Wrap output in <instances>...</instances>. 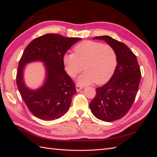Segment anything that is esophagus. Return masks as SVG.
<instances>
[{
  "mask_svg": "<svg viewBox=\"0 0 157 157\" xmlns=\"http://www.w3.org/2000/svg\"><path fill=\"white\" fill-rule=\"evenodd\" d=\"M82 86H80V85H78V84H77L76 85V90H77V92H78V91H80V90H82Z\"/></svg>",
  "mask_w": 157,
  "mask_h": 157,
  "instance_id": "esophagus-1",
  "label": "esophagus"
}]
</instances>
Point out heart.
Returning a JSON list of instances; mask_svg holds the SVG:
<instances>
[{
  "mask_svg": "<svg viewBox=\"0 0 157 157\" xmlns=\"http://www.w3.org/2000/svg\"><path fill=\"white\" fill-rule=\"evenodd\" d=\"M75 54L63 58L65 68L74 78L83 70L78 83L87 85L95 82L102 84L109 80L117 66V55L111 46L94 41H84L75 47Z\"/></svg>",
  "mask_w": 157,
  "mask_h": 157,
  "instance_id": "heart-1",
  "label": "heart"
}]
</instances>
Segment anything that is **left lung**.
Wrapping results in <instances>:
<instances>
[{
	"label": "left lung",
	"mask_w": 157,
	"mask_h": 157,
	"mask_svg": "<svg viewBox=\"0 0 157 157\" xmlns=\"http://www.w3.org/2000/svg\"><path fill=\"white\" fill-rule=\"evenodd\" d=\"M111 46L117 55V65L112 77L96 88V96L90 103L93 115L105 122L121 119L134 103L141 80V71L136 55L123 42L109 36H96Z\"/></svg>",
	"instance_id": "8db88e82"
}]
</instances>
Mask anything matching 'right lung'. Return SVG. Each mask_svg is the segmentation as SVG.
Listing matches in <instances>:
<instances>
[{
  "label": "right lung",
  "instance_id": "add662e5",
  "mask_svg": "<svg viewBox=\"0 0 157 157\" xmlns=\"http://www.w3.org/2000/svg\"><path fill=\"white\" fill-rule=\"evenodd\" d=\"M80 40L48 33L31 41L23 52L17 71V86L23 100L36 117L52 121L67 112L71 98L77 91L73 80L64 70L63 57L71 46ZM33 60H42L47 69L45 83L36 90L27 89L22 78L25 65Z\"/></svg>",
  "mask_w": 157,
  "mask_h": 157
}]
</instances>
